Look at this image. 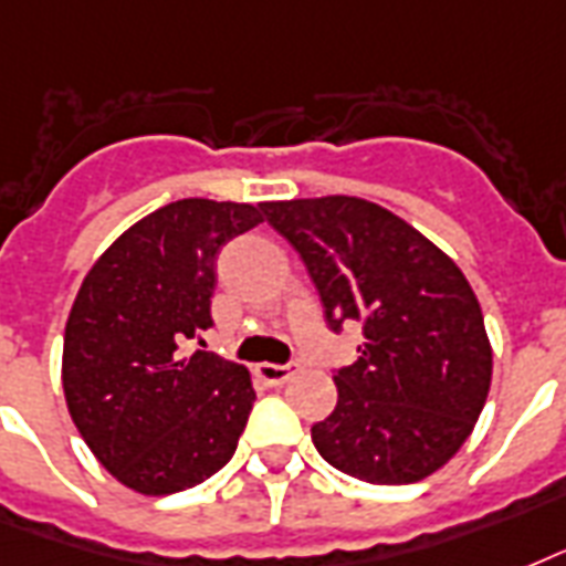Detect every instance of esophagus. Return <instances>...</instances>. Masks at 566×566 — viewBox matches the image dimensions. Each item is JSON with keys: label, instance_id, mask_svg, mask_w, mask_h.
Instances as JSON below:
<instances>
[{"label": "esophagus", "instance_id": "34e87169", "mask_svg": "<svg viewBox=\"0 0 566 566\" xmlns=\"http://www.w3.org/2000/svg\"><path fill=\"white\" fill-rule=\"evenodd\" d=\"M295 371L297 363H260V366H256V375H260L265 384H274V387H277V384H286Z\"/></svg>", "mask_w": 566, "mask_h": 566}]
</instances>
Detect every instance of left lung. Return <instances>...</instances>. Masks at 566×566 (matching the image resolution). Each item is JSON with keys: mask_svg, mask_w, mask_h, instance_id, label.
Here are the masks:
<instances>
[{"mask_svg": "<svg viewBox=\"0 0 566 566\" xmlns=\"http://www.w3.org/2000/svg\"><path fill=\"white\" fill-rule=\"evenodd\" d=\"M260 209L304 260L327 327H363L357 360L333 369V413L313 424L318 454L369 484L428 479L467 442L493 375L484 315L463 271L360 197Z\"/></svg>", "mask_w": 566, "mask_h": 566, "instance_id": "8db88e82", "label": "left lung"}]
</instances>
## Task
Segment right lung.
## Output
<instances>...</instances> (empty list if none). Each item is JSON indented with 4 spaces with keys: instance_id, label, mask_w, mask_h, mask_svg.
Returning <instances> with one entry per match:
<instances>
[{
    "instance_id": "add662e5",
    "label": "right lung",
    "mask_w": 566,
    "mask_h": 566,
    "mask_svg": "<svg viewBox=\"0 0 566 566\" xmlns=\"http://www.w3.org/2000/svg\"><path fill=\"white\" fill-rule=\"evenodd\" d=\"M262 221L251 203L188 197L133 223L82 280L64 331V398L82 440L120 484L168 496L233 458L256 392L203 345L214 262Z\"/></svg>"
}]
</instances>
